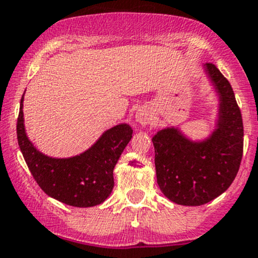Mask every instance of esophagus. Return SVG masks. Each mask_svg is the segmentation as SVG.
Returning <instances> with one entry per match:
<instances>
[{
	"label": "esophagus",
	"mask_w": 258,
	"mask_h": 258,
	"mask_svg": "<svg viewBox=\"0 0 258 258\" xmlns=\"http://www.w3.org/2000/svg\"><path fill=\"white\" fill-rule=\"evenodd\" d=\"M136 120L142 124L148 123L150 122V113L146 110H138L136 113Z\"/></svg>",
	"instance_id": "1"
}]
</instances>
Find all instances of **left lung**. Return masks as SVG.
<instances>
[{"label":"left lung","instance_id":"8db88e82","mask_svg":"<svg viewBox=\"0 0 258 258\" xmlns=\"http://www.w3.org/2000/svg\"><path fill=\"white\" fill-rule=\"evenodd\" d=\"M204 69L220 101L213 134L191 141L180 130L167 127L152 138L162 193L186 207L207 204L224 193L236 177L243 152L242 116L231 85L214 64Z\"/></svg>","mask_w":258,"mask_h":258}]
</instances>
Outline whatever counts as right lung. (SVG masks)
Returning <instances> with one entry per match:
<instances>
[{
  "label": "right lung",
  "instance_id": "1",
  "mask_svg": "<svg viewBox=\"0 0 258 258\" xmlns=\"http://www.w3.org/2000/svg\"><path fill=\"white\" fill-rule=\"evenodd\" d=\"M23 97L17 120V140L23 158L43 191L67 205L89 208L107 199L113 189V168L132 138L130 124L107 130L79 156L51 158L34 147L24 128Z\"/></svg>",
  "mask_w": 258,
  "mask_h": 258
}]
</instances>
